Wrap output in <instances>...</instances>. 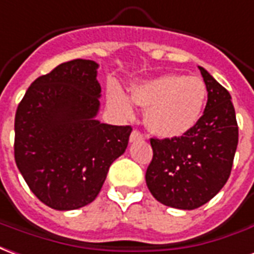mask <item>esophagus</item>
<instances>
[{
	"label": "esophagus",
	"mask_w": 254,
	"mask_h": 254,
	"mask_svg": "<svg viewBox=\"0 0 254 254\" xmlns=\"http://www.w3.org/2000/svg\"><path fill=\"white\" fill-rule=\"evenodd\" d=\"M143 139V134H140L138 129H134L131 135H129V142H135V140Z\"/></svg>",
	"instance_id": "1"
}]
</instances>
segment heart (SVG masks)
<instances>
[{
	"instance_id": "1",
	"label": "heart",
	"mask_w": 254,
	"mask_h": 254,
	"mask_svg": "<svg viewBox=\"0 0 254 254\" xmlns=\"http://www.w3.org/2000/svg\"><path fill=\"white\" fill-rule=\"evenodd\" d=\"M109 104L125 116H132L135 104L147 107L146 126L153 134L175 138L186 134L200 119L207 88L199 77L165 74L131 88V97L122 89L111 88Z\"/></svg>"
}]
</instances>
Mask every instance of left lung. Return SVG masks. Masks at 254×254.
<instances>
[{"mask_svg":"<svg viewBox=\"0 0 254 254\" xmlns=\"http://www.w3.org/2000/svg\"><path fill=\"white\" fill-rule=\"evenodd\" d=\"M199 70L208 92L200 119L181 136L150 139L147 188L160 203L180 210H195L223 188L238 145L230 93L207 70Z\"/></svg>","mask_w":254,"mask_h":254,"instance_id":"left-lung-1","label":"left lung"}]
</instances>
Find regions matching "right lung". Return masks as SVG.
<instances>
[{
    "mask_svg": "<svg viewBox=\"0 0 254 254\" xmlns=\"http://www.w3.org/2000/svg\"><path fill=\"white\" fill-rule=\"evenodd\" d=\"M97 67L88 59L58 64L33 81L16 111V165L33 195L54 210L92 203L128 145L131 126L96 120Z\"/></svg>",
    "mask_w": 254,
    "mask_h": 254,
    "instance_id": "add662e5",
    "label": "right lung"
}]
</instances>
